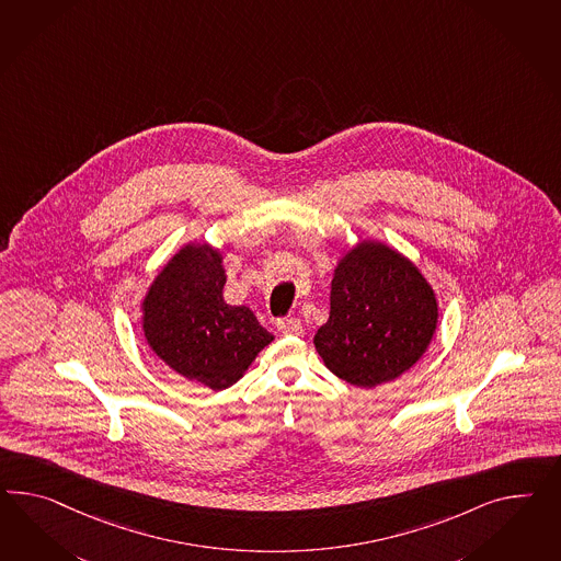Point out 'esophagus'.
Returning <instances> with one entry per match:
<instances>
[{
  "mask_svg": "<svg viewBox=\"0 0 561 561\" xmlns=\"http://www.w3.org/2000/svg\"><path fill=\"white\" fill-rule=\"evenodd\" d=\"M276 330L280 331V333H285V335H299V333H302L301 321L295 319V317L278 319V321H276Z\"/></svg>",
  "mask_w": 561,
  "mask_h": 561,
  "instance_id": "1",
  "label": "esophagus"
}]
</instances>
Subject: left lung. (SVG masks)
<instances>
[{
    "instance_id": "1",
    "label": "left lung",
    "mask_w": 561,
    "mask_h": 561,
    "mask_svg": "<svg viewBox=\"0 0 561 561\" xmlns=\"http://www.w3.org/2000/svg\"><path fill=\"white\" fill-rule=\"evenodd\" d=\"M437 319V297L415 264L378 240H362L333 271L330 319L313 344L337 378L374 388L415 366Z\"/></svg>"
}]
</instances>
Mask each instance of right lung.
<instances>
[{
	"label": "right lung",
	"instance_id": "add662e5",
	"mask_svg": "<svg viewBox=\"0 0 561 561\" xmlns=\"http://www.w3.org/2000/svg\"><path fill=\"white\" fill-rule=\"evenodd\" d=\"M224 256L214 245H183L148 287L142 330L174 373L224 390L244 376L274 340L244 305L224 301Z\"/></svg>",
	"mask_w": 561,
	"mask_h": 561
}]
</instances>
